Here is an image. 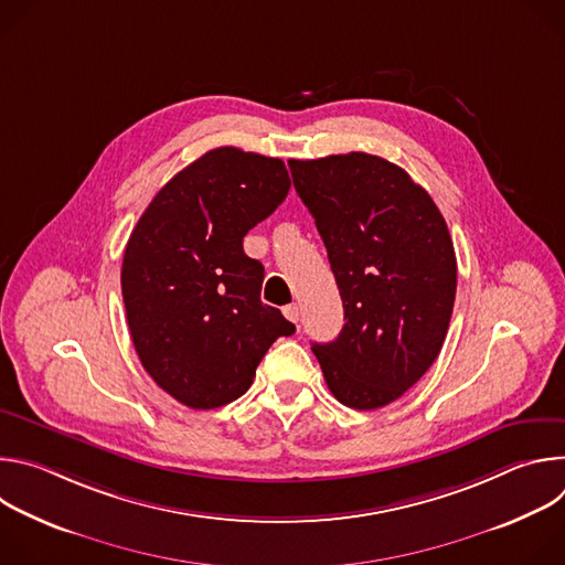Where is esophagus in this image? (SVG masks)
<instances>
[{"instance_id": "esophagus-1", "label": "esophagus", "mask_w": 565, "mask_h": 565, "mask_svg": "<svg viewBox=\"0 0 565 565\" xmlns=\"http://www.w3.org/2000/svg\"><path fill=\"white\" fill-rule=\"evenodd\" d=\"M284 315H286V319H290V321H295V324H297V321H299V306H297V303L286 306V308H284Z\"/></svg>"}]
</instances>
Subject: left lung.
I'll return each instance as SVG.
<instances>
[{
  "label": "left lung",
  "mask_w": 565,
  "mask_h": 565,
  "mask_svg": "<svg viewBox=\"0 0 565 565\" xmlns=\"http://www.w3.org/2000/svg\"><path fill=\"white\" fill-rule=\"evenodd\" d=\"M288 166L347 319L312 353L342 405L386 407L427 373L449 329L456 253L447 223L431 196L380 156L351 151Z\"/></svg>",
  "instance_id": "left-lung-1"
}]
</instances>
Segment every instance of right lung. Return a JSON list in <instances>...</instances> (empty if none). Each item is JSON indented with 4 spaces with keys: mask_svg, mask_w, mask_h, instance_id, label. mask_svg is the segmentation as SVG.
Returning <instances> with one entry per match:
<instances>
[{
    "mask_svg": "<svg viewBox=\"0 0 565 565\" xmlns=\"http://www.w3.org/2000/svg\"><path fill=\"white\" fill-rule=\"evenodd\" d=\"M281 158L216 147L160 190L122 257V301L151 380L190 409L244 395L259 362L295 324L262 303L264 266L244 236L286 199Z\"/></svg>",
    "mask_w": 565,
    "mask_h": 565,
    "instance_id": "right-lung-1",
    "label": "right lung"
}]
</instances>
